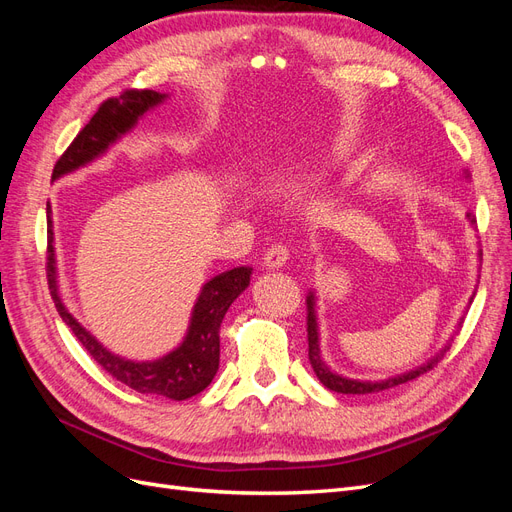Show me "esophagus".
Returning <instances> with one entry per match:
<instances>
[{
    "instance_id": "1",
    "label": "esophagus",
    "mask_w": 512,
    "mask_h": 512,
    "mask_svg": "<svg viewBox=\"0 0 512 512\" xmlns=\"http://www.w3.org/2000/svg\"><path fill=\"white\" fill-rule=\"evenodd\" d=\"M288 250H286V245H271L269 250L265 252V267H269V269H280V267H284L286 265V260H288Z\"/></svg>"
}]
</instances>
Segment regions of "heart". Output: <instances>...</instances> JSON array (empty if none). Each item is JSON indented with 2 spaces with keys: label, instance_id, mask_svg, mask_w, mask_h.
Listing matches in <instances>:
<instances>
[{
  "label": "heart",
  "instance_id": "b5f03b06",
  "mask_svg": "<svg viewBox=\"0 0 512 512\" xmlns=\"http://www.w3.org/2000/svg\"><path fill=\"white\" fill-rule=\"evenodd\" d=\"M273 183H275V185H282V183H284V181H282V179H275V181H273Z\"/></svg>",
  "mask_w": 512,
  "mask_h": 512
}]
</instances>
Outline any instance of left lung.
Instances as JSON below:
<instances>
[{"label":"left lung","instance_id":"obj_1","mask_svg":"<svg viewBox=\"0 0 512 512\" xmlns=\"http://www.w3.org/2000/svg\"><path fill=\"white\" fill-rule=\"evenodd\" d=\"M468 222L474 226L476 218L472 213H468ZM307 344H309V363L314 367V374L318 376V380L327 386L329 391L335 393H344V395H365V393H378V391H386V389H393L397 384H404L410 382L418 376L427 374L429 369H433L438 365V361L444 356V352L448 350V344L429 359L427 363H423L421 367H416L412 371H406V374H399L395 378H386V380H378V382H369V380H352V378H344L335 374V371L322 361V354H320V339H318V318H316V297L314 292L307 294ZM472 303V299H470Z\"/></svg>","mask_w":512,"mask_h":512}]
</instances>
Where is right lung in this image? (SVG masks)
<instances>
[{
  "mask_svg": "<svg viewBox=\"0 0 512 512\" xmlns=\"http://www.w3.org/2000/svg\"><path fill=\"white\" fill-rule=\"evenodd\" d=\"M166 100V94L153 89H128L119 98H108L100 104L96 115L89 119L87 126L76 134L72 145L64 151L53 168V179L68 175L100 158L102 153L117 143L123 134H128L136 121L141 119L153 106ZM46 224H49V245H46V277L57 312L64 320L83 348L91 354L106 374H111L121 384L143 395H162L175 401L190 399L205 391L220 367V327L222 320L239 294L250 286V267H237L215 275L203 290H200L196 305L192 309L190 327L183 342L156 361H130L119 354L106 350L98 339L91 335L83 324L68 312L59 297L57 265L53 247V220L51 205H46Z\"/></svg>",
  "mask_w": 512,
  "mask_h": 512,
  "instance_id": "right-lung-1",
  "label": "right lung"
}]
</instances>
